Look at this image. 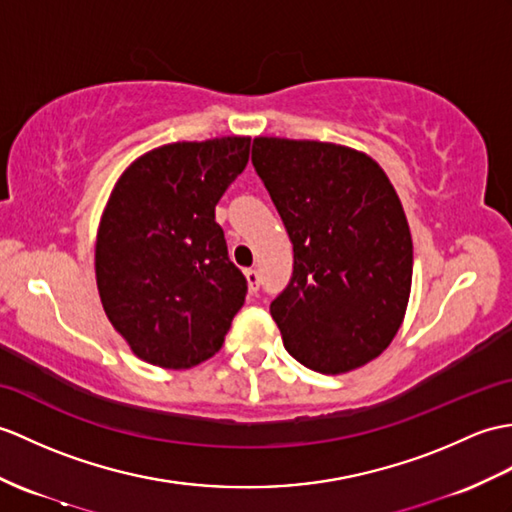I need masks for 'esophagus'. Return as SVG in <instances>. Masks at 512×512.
<instances>
[{
  "label": "esophagus",
  "mask_w": 512,
  "mask_h": 512,
  "mask_svg": "<svg viewBox=\"0 0 512 512\" xmlns=\"http://www.w3.org/2000/svg\"><path fill=\"white\" fill-rule=\"evenodd\" d=\"M244 275H246V281H248V290L257 292L259 290V272L255 268H248Z\"/></svg>",
  "instance_id": "1"
}]
</instances>
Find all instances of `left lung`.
Segmentation results:
<instances>
[{
	"mask_svg": "<svg viewBox=\"0 0 512 512\" xmlns=\"http://www.w3.org/2000/svg\"><path fill=\"white\" fill-rule=\"evenodd\" d=\"M294 248V270L270 314L283 347L312 371L371 362L395 338L412 285V237L388 176L362 152L279 137L253 141Z\"/></svg>",
	"mask_w": 512,
	"mask_h": 512,
	"instance_id": "left-lung-1",
	"label": "left lung"
}]
</instances>
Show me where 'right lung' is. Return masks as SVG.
Returning <instances> with one entry per match:
<instances>
[{"label": "right lung", "instance_id": "obj_1", "mask_svg": "<svg viewBox=\"0 0 512 512\" xmlns=\"http://www.w3.org/2000/svg\"><path fill=\"white\" fill-rule=\"evenodd\" d=\"M251 139L183 141L139 157L117 181L95 244L104 312L141 360L189 368L216 353L248 283L229 259L216 205Z\"/></svg>", "mask_w": 512, "mask_h": 512}]
</instances>
